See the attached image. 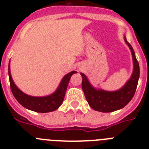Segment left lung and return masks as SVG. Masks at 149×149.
<instances>
[{
  "label": "left lung",
  "instance_id": "8db88e82",
  "mask_svg": "<svg viewBox=\"0 0 149 149\" xmlns=\"http://www.w3.org/2000/svg\"><path fill=\"white\" fill-rule=\"evenodd\" d=\"M124 39L132 54L134 71L131 78L123 87L113 92L96 89L89 84L86 75L81 73L83 78L82 89L86 101L89 106L96 111L110 113L123 108L131 101L135 94L139 77V63L136 60L132 46L129 44L125 37Z\"/></svg>",
  "mask_w": 149,
  "mask_h": 149
}]
</instances>
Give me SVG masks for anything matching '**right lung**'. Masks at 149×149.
Segmentation results:
<instances>
[{"instance_id":"1","label":"right lung","mask_w":149,"mask_h":149,"mask_svg":"<svg viewBox=\"0 0 149 149\" xmlns=\"http://www.w3.org/2000/svg\"><path fill=\"white\" fill-rule=\"evenodd\" d=\"M8 72H9V78H10V89L15 99L24 107L33 110V111L37 112V113H48V112L54 111L56 109H58L59 107L63 103L71 77L73 74L77 73L75 71H72L70 73L67 74L66 75L64 76L60 86L53 94L45 96V97H33V96L28 95L25 93H22V91L15 86L12 78L11 73H10V63H9Z\"/></svg>"}]
</instances>
